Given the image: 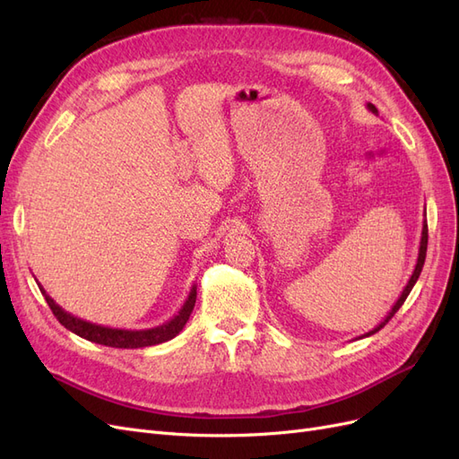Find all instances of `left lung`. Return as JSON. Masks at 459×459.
<instances>
[{
	"mask_svg": "<svg viewBox=\"0 0 459 459\" xmlns=\"http://www.w3.org/2000/svg\"><path fill=\"white\" fill-rule=\"evenodd\" d=\"M368 108L371 110L373 115H377V108H375V105H371V103H368ZM429 230H427V220H423V230H421V241H420V255H418V264H415V270H413V273H411V277H410V281H408V285L404 287V290H402V295L398 297V300L394 302V307L391 308V312H388L386 316H385V319L383 322L375 327V329H371L369 333H366V335H362V337H369V335H373V333H377L381 327H385L386 324H388V319H391L398 310H400V307L402 304H404V300L408 299V295H410V290L413 289V285H415V281H418V277H420V273H421V270H423V264H425V255H427V241H429V233H427Z\"/></svg>",
	"mask_w": 459,
	"mask_h": 459,
	"instance_id": "1",
	"label": "left lung"
}]
</instances>
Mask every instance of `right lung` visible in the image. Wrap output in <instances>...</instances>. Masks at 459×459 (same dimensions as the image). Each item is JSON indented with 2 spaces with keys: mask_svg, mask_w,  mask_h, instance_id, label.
<instances>
[{
  "mask_svg": "<svg viewBox=\"0 0 459 459\" xmlns=\"http://www.w3.org/2000/svg\"><path fill=\"white\" fill-rule=\"evenodd\" d=\"M39 290H41V295L46 297V302L49 304L53 316L59 319L61 325H65L68 331L76 333V335L82 339L97 342V344L113 346V349H143V346L160 344V342L174 339L187 324V319H189L193 307H195V300H197V287L193 285L186 302H184V307L179 308V312L170 319V322H166L159 327L132 331V329L103 327V325L86 322V319H80L73 314L65 312L59 304H55V300L46 293V289L41 285H39Z\"/></svg>",
  "mask_w": 459,
  "mask_h": 459,
  "instance_id": "1",
  "label": "right lung"
}]
</instances>
